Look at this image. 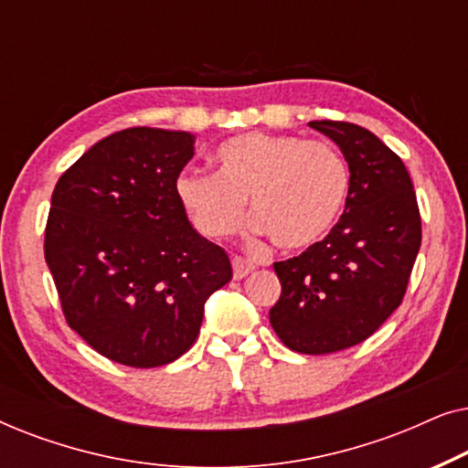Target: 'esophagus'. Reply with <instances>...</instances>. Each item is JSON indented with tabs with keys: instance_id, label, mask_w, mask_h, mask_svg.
<instances>
[{
	"instance_id": "esophagus-1",
	"label": "esophagus",
	"mask_w": 468,
	"mask_h": 468,
	"mask_svg": "<svg viewBox=\"0 0 468 468\" xmlns=\"http://www.w3.org/2000/svg\"><path fill=\"white\" fill-rule=\"evenodd\" d=\"M232 266H234V279H245L249 272H253V264L249 260H245V258H239V255H236V258H232Z\"/></svg>"
}]
</instances>
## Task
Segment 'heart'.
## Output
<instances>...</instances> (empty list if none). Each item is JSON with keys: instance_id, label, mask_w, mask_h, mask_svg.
<instances>
[{"instance_id": "heart-1", "label": "heart", "mask_w": 468, "mask_h": 468, "mask_svg": "<svg viewBox=\"0 0 468 468\" xmlns=\"http://www.w3.org/2000/svg\"><path fill=\"white\" fill-rule=\"evenodd\" d=\"M213 162L215 175L185 170L175 183L178 204L207 239L239 232L249 200L255 232L281 249H304L336 226L347 204L349 165L325 143L249 132L217 146Z\"/></svg>"}]
</instances>
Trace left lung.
<instances>
[{
  "instance_id": "8db88e82",
  "label": "left lung",
  "mask_w": 468,
  "mask_h": 468,
  "mask_svg": "<svg viewBox=\"0 0 468 468\" xmlns=\"http://www.w3.org/2000/svg\"><path fill=\"white\" fill-rule=\"evenodd\" d=\"M349 165L345 213L324 240L274 261L281 298L277 336L298 354L322 356L367 341L407 292L421 245V219L402 159L373 132L345 121H311Z\"/></svg>"
}]
</instances>
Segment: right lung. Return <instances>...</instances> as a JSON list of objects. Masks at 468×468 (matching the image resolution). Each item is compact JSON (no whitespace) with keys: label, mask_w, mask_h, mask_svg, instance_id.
Segmentation results:
<instances>
[{"label":"right lung","mask_w":468,"mask_h":468,"mask_svg":"<svg viewBox=\"0 0 468 468\" xmlns=\"http://www.w3.org/2000/svg\"><path fill=\"white\" fill-rule=\"evenodd\" d=\"M189 132L130 127L95 143L50 197L44 258L69 328L108 360L175 362L200 332L208 296L232 279L221 247L191 226L175 183Z\"/></svg>","instance_id":"add662e5"}]
</instances>
